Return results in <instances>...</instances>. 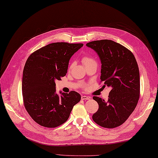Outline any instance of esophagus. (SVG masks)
Returning a JSON list of instances; mask_svg holds the SVG:
<instances>
[{
  "label": "esophagus",
  "mask_w": 158,
  "mask_h": 158,
  "mask_svg": "<svg viewBox=\"0 0 158 158\" xmlns=\"http://www.w3.org/2000/svg\"><path fill=\"white\" fill-rule=\"evenodd\" d=\"M90 98L89 96H81V100H89Z\"/></svg>",
  "instance_id": "1"
}]
</instances>
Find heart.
I'll return each instance as SVG.
<instances>
[{"mask_svg": "<svg viewBox=\"0 0 158 158\" xmlns=\"http://www.w3.org/2000/svg\"><path fill=\"white\" fill-rule=\"evenodd\" d=\"M82 62L85 65L88 64H90V63L96 62L94 60L92 59V58H90V57H89V56H84V57H83V58H82ZM73 65H74V63H72L71 65H70V68L73 67Z\"/></svg>", "mask_w": 158, "mask_h": 158, "instance_id": "obj_1", "label": "heart"}]
</instances>
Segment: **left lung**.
I'll use <instances>...</instances> for the list:
<instances>
[{
    "instance_id": "1",
    "label": "left lung",
    "mask_w": 158,
    "mask_h": 158,
    "mask_svg": "<svg viewBox=\"0 0 158 158\" xmlns=\"http://www.w3.org/2000/svg\"><path fill=\"white\" fill-rule=\"evenodd\" d=\"M86 46L97 53L101 62L100 80L110 88L105 101L93 99L99 108L92 119L99 126L113 128L126 122L135 109L140 96V74L135 56L129 49L111 40H100Z\"/></svg>"
}]
</instances>
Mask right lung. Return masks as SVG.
Masks as SVG:
<instances>
[{"instance_id": "obj_1", "label": "right lung", "mask_w": 158, "mask_h": 158, "mask_svg": "<svg viewBox=\"0 0 158 158\" xmlns=\"http://www.w3.org/2000/svg\"><path fill=\"white\" fill-rule=\"evenodd\" d=\"M82 43H53L28 57L23 70L22 89L27 112L39 125L56 127L66 122L81 95L56 90V80L66 75L70 58Z\"/></svg>"}]
</instances>
